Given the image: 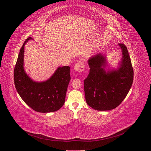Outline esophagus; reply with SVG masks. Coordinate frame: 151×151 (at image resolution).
<instances>
[{
	"label": "esophagus",
	"instance_id": "1",
	"mask_svg": "<svg viewBox=\"0 0 151 151\" xmlns=\"http://www.w3.org/2000/svg\"><path fill=\"white\" fill-rule=\"evenodd\" d=\"M84 68H85V64L84 62L83 61L77 63L74 66L75 70L78 72H83L84 70Z\"/></svg>",
	"mask_w": 151,
	"mask_h": 151
}]
</instances>
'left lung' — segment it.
I'll list each match as a JSON object with an SVG mask.
<instances>
[{
	"label": "left lung",
	"mask_w": 151,
	"mask_h": 151,
	"mask_svg": "<svg viewBox=\"0 0 151 151\" xmlns=\"http://www.w3.org/2000/svg\"><path fill=\"white\" fill-rule=\"evenodd\" d=\"M123 57L117 70L104 71V57L101 53L88 60V76L84 81L86 101L91 108L99 111L110 110L120 104L133 83L134 70L127 47L119 43Z\"/></svg>",
	"instance_id": "1"
}]
</instances>
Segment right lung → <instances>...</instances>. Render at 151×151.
<instances>
[{"instance_id":"right-lung-1","label":"right lung","mask_w":151,"mask_h":151,"mask_svg":"<svg viewBox=\"0 0 151 151\" xmlns=\"http://www.w3.org/2000/svg\"><path fill=\"white\" fill-rule=\"evenodd\" d=\"M32 38L26 40L21 48L14 71V81L18 94L35 111L41 113L58 110L65 103L67 87L70 80V67L57 68L51 78L43 83L32 81L24 70V46Z\"/></svg>"}]
</instances>
